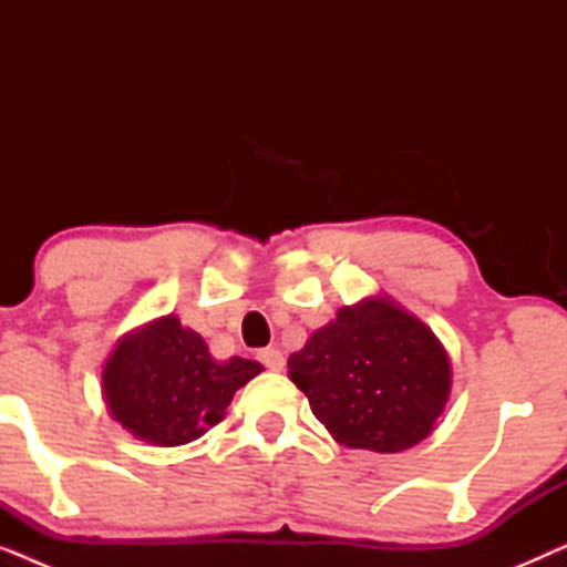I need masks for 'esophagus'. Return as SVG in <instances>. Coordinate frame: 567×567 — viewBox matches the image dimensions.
<instances>
[{"instance_id":"obj_1","label":"esophagus","mask_w":567,"mask_h":567,"mask_svg":"<svg viewBox=\"0 0 567 567\" xmlns=\"http://www.w3.org/2000/svg\"><path fill=\"white\" fill-rule=\"evenodd\" d=\"M258 361L262 363V367L270 369V371H281L284 369V353L278 351V348H262V351L258 353Z\"/></svg>"}]
</instances>
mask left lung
<instances>
[{"instance_id": "obj_1", "label": "left lung", "mask_w": 567, "mask_h": 567, "mask_svg": "<svg viewBox=\"0 0 567 567\" xmlns=\"http://www.w3.org/2000/svg\"><path fill=\"white\" fill-rule=\"evenodd\" d=\"M289 377L338 444L382 454L429 436L452 390L444 346L386 297L340 309L291 353Z\"/></svg>"}]
</instances>
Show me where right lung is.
Here are the masks:
<instances>
[{"mask_svg":"<svg viewBox=\"0 0 567 567\" xmlns=\"http://www.w3.org/2000/svg\"><path fill=\"white\" fill-rule=\"evenodd\" d=\"M260 371L239 355L214 361L206 340L167 315L118 340L103 367V398L136 439L181 446L219 423L235 392Z\"/></svg>","mask_w":567,"mask_h":567,"instance_id":"right-lung-1","label":"right lung"}]
</instances>
